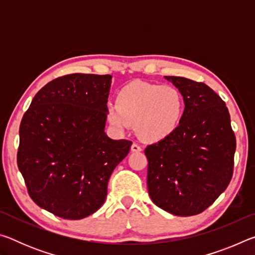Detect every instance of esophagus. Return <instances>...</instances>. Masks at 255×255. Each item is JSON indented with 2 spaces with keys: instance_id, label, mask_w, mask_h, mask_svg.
Here are the masks:
<instances>
[{
  "instance_id": "esophagus-1",
  "label": "esophagus",
  "mask_w": 255,
  "mask_h": 255,
  "mask_svg": "<svg viewBox=\"0 0 255 255\" xmlns=\"http://www.w3.org/2000/svg\"><path fill=\"white\" fill-rule=\"evenodd\" d=\"M131 150L132 152H140L141 150V147L138 144H136V143H132L131 144Z\"/></svg>"
}]
</instances>
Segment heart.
I'll list each match as a JSON object with an SVG mask.
<instances>
[{
    "mask_svg": "<svg viewBox=\"0 0 255 255\" xmlns=\"http://www.w3.org/2000/svg\"><path fill=\"white\" fill-rule=\"evenodd\" d=\"M183 111V97L174 86L135 81L120 90L117 103L108 106L107 116L119 130L133 124L138 137L156 141L178 128Z\"/></svg>",
    "mask_w": 255,
    "mask_h": 255,
    "instance_id": "1",
    "label": "heart"
}]
</instances>
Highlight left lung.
Returning a JSON list of instances; mask_svg holds the SVG:
<instances>
[{
    "label": "left lung",
    "mask_w": 255,
    "mask_h": 255,
    "mask_svg": "<svg viewBox=\"0 0 255 255\" xmlns=\"http://www.w3.org/2000/svg\"><path fill=\"white\" fill-rule=\"evenodd\" d=\"M165 79L179 89L185 108L178 128L145 148L148 193L167 213L193 216L230 184L236 138L225 102L214 90L185 77Z\"/></svg>",
    "instance_id": "8db88e82"
}]
</instances>
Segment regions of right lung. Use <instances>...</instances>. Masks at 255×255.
Here are the masks:
<instances>
[{
	"label": "right lung",
	"mask_w": 255,
	"mask_h": 255,
	"mask_svg": "<svg viewBox=\"0 0 255 255\" xmlns=\"http://www.w3.org/2000/svg\"><path fill=\"white\" fill-rule=\"evenodd\" d=\"M110 82L111 75L59 76L38 91L21 120L16 162L29 196L60 218L96 213L130 149V140L105 132Z\"/></svg>",
	"instance_id": "add662e5"
}]
</instances>
